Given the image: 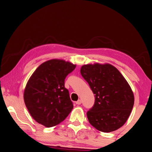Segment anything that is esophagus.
I'll return each instance as SVG.
<instances>
[{
    "label": "esophagus",
    "mask_w": 152,
    "mask_h": 152,
    "mask_svg": "<svg viewBox=\"0 0 152 152\" xmlns=\"http://www.w3.org/2000/svg\"><path fill=\"white\" fill-rule=\"evenodd\" d=\"M76 104H77V105H80L81 104V103H82V101H81V100H78L76 102Z\"/></svg>",
    "instance_id": "34e87169"
}]
</instances>
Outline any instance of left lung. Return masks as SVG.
I'll return each instance as SVG.
<instances>
[{"mask_svg":"<svg viewBox=\"0 0 152 152\" xmlns=\"http://www.w3.org/2000/svg\"><path fill=\"white\" fill-rule=\"evenodd\" d=\"M80 73L95 97L93 107L87 112L90 124L103 132L120 129L134 104L133 92L124 76L110 64L83 65Z\"/></svg>","mask_w":152,"mask_h":152,"instance_id":"8db88e82","label":"left lung"}]
</instances>
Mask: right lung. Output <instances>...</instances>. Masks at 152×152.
Returning a JSON list of instances; mask_svg holds the SVG:
<instances>
[{
	"instance_id": "obj_1",
	"label": "right lung",
	"mask_w": 152,
	"mask_h": 152,
	"mask_svg": "<svg viewBox=\"0 0 152 152\" xmlns=\"http://www.w3.org/2000/svg\"><path fill=\"white\" fill-rule=\"evenodd\" d=\"M76 65L61 59H51L39 66L28 80L23 98L32 118L52 127L64 121L73 107L64 79Z\"/></svg>"
}]
</instances>
